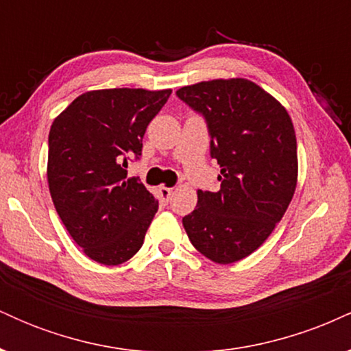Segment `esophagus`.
Wrapping results in <instances>:
<instances>
[{"mask_svg": "<svg viewBox=\"0 0 351 351\" xmlns=\"http://www.w3.org/2000/svg\"><path fill=\"white\" fill-rule=\"evenodd\" d=\"M158 193H160V196H162V199H165V201H168L170 199V196L173 195V188H168V186H160L158 188Z\"/></svg>", "mask_w": 351, "mask_h": 351, "instance_id": "34e87169", "label": "esophagus"}]
</instances>
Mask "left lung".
<instances>
[{
	"label": "left lung",
	"mask_w": 351,
	"mask_h": 351,
	"mask_svg": "<svg viewBox=\"0 0 351 351\" xmlns=\"http://www.w3.org/2000/svg\"><path fill=\"white\" fill-rule=\"evenodd\" d=\"M176 95L204 115L211 156L221 168L219 191L198 189L184 231L213 263H237L264 244L295 193L292 119L279 100L243 77L204 80Z\"/></svg>",
	"instance_id": "1"
}]
</instances>
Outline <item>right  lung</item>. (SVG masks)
I'll return each instance as SVG.
<instances>
[{
	"label": "right lung",
	"instance_id": "1",
	"mask_svg": "<svg viewBox=\"0 0 351 351\" xmlns=\"http://www.w3.org/2000/svg\"><path fill=\"white\" fill-rule=\"evenodd\" d=\"M171 88H102L72 100L49 132L47 183L52 203L75 244L95 263L119 265L142 247L158 199L128 158L142 155V140Z\"/></svg>",
	"mask_w": 351,
	"mask_h": 351
}]
</instances>
